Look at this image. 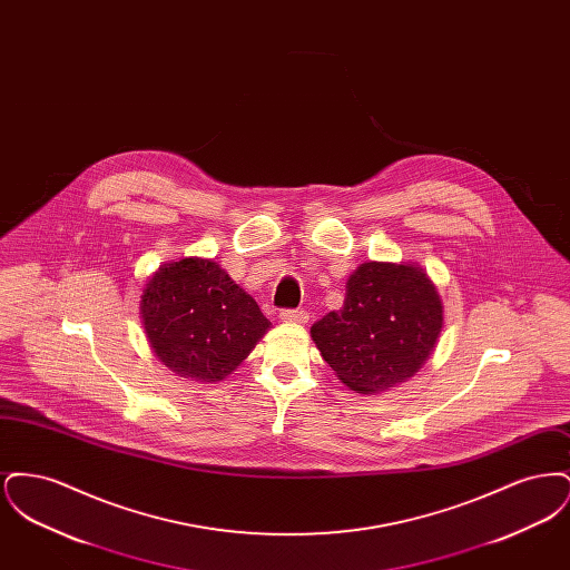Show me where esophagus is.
Instances as JSON below:
<instances>
[{
	"label": "esophagus",
	"instance_id": "esophagus-1",
	"mask_svg": "<svg viewBox=\"0 0 570 570\" xmlns=\"http://www.w3.org/2000/svg\"><path fill=\"white\" fill-rule=\"evenodd\" d=\"M279 318L284 321V323H298V325H303V323H307V312L305 309H282L279 312Z\"/></svg>",
	"mask_w": 570,
	"mask_h": 570
}]
</instances>
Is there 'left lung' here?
Instances as JSON below:
<instances>
[{"instance_id":"left-lung-1","label":"left lung","mask_w":570,"mask_h":570,"mask_svg":"<svg viewBox=\"0 0 570 570\" xmlns=\"http://www.w3.org/2000/svg\"><path fill=\"white\" fill-rule=\"evenodd\" d=\"M444 307L419 265L363 263L344 307L312 326V340L348 389L370 395L412 379L434 353Z\"/></svg>"}]
</instances>
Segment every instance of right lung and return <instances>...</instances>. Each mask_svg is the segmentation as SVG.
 I'll use <instances>...</instances> for the list:
<instances>
[{"instance_id":"1","label":"right lung","mask_w":570,"mask_h":570,"mask_svg":"<svg viewBox=\"0 0 570 570\" xmlns=\"http://www.w3.org/2000/svg\"><path fill=\"white\" fill-rule=\"evenodd\" d=\"M140 318L151 351L181 379L233 374L272 323L214 261L166 263L145 284Z\"/></svg>"}]
</instances>
